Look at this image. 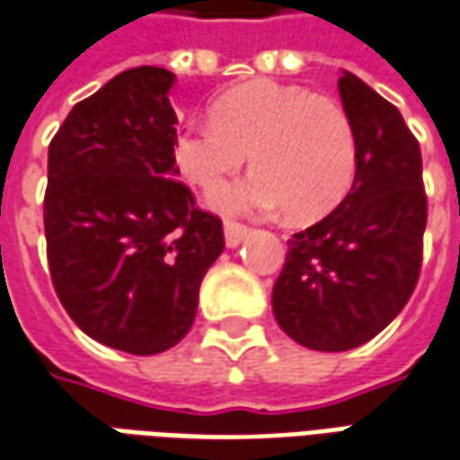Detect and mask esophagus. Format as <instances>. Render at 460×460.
Masks as SVG:
<instances>
[{
    "instance_id": "1",
    "label": "esophagus",
    "mask_w": 460,
    "mask_h": 460,
    "mask_svg": "<svg viewBox=\"0 0 460 460\" xmlns=\"http://www.w3.org/2000/svg\"><path fill=\"white\" fill-rule=\"evenodd\" d=\"M246 234H249V226H243L239 221H224V239L229 249H236L241 241L246 239Z\"/></svg>"
}]
</instances>
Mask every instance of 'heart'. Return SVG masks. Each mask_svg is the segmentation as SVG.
Returning a JSON list of instances; mask_svg holds the SVG:
<instances>
[{
	"label": "heart",
	"instance_id": "b5f03b06",
	"mask_svg": "<svg viewBox=\"0 0 460 460\" xmlns=\"http://www.w3.org/2000/svg\"><path fill=\"white\" fill-rule=\"evenodd\" d=\"M252 154V176L219 189L211 204L224 214L326 217L351 191L358 139L349 111L306 86L256 79L214 102L211 121L176 134L179 172L201 189H217Z\"/></svg>",
	"mask_w": 460,
	"mask_h": 460
}]
</instances>
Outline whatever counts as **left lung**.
Instances as JSON below:
<instances>
[{
	"label": "left lung",
	"instance_id": "left-lung-1",
	"mask_svg": "<svg viewBox=\"0 0 460 460\" xmlns=\"http://www.w3.org/2000/svg\"><path fill=\"white\" fill-rule=\"evenodd\" d=\"M339 94L358 139L351 191L288 239L271 304L279 326L314 351L371 341L416 288L426 231L420 149L391 102L351 72Z\"/></svg>",
	"mask_w": 460,
	"mask_h": 460
}]
</instances>
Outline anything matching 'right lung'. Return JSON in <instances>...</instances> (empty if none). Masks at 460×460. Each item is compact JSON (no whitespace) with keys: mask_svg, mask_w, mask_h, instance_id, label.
<instances>
[{"mask_svg":"<svg viewBox=\"0 0 460 460\" xmlns=\"http://www.w3.org/2000/svg\"><path fill=\"white\" fill-rule=\"evenodd\" d=\"M174 74L137 66L79 102L49 144L47 259L94 341L154 356L184 339L224 252L221 221L176 181Z\"/></svg>","mask_w":460,"mask_h":460,"instance_id":"right-lung-1","label":"right lung"}]
</instances>
